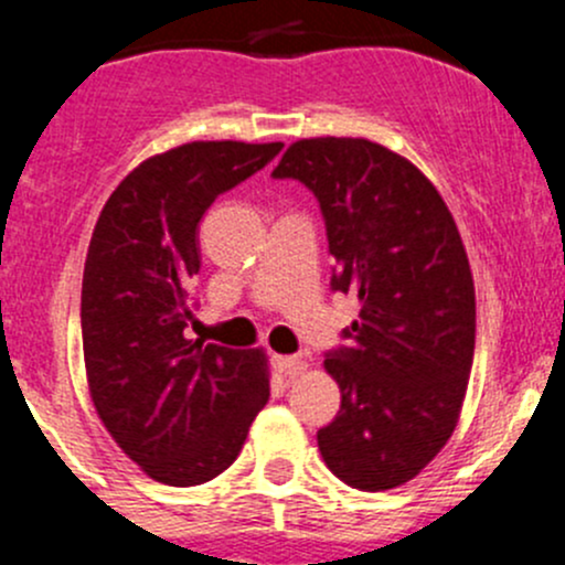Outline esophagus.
<instances>
[{
	"mask_svg": "<svg viewBox=\"0 0 565 565\" xmlns=\"http://www.w3.org/2000/svg\"><path fill=\"white\" fill-rule=\"evenodd\" d=\"M273 366L278 369V372L289 374V377H295V374L303 372L306 361L300 355H273Z\"/></svg>",
	"mask_w": 565,
	"mask_h": 565,
	"instance_id": "esophagus-1",
	"label": "esophagus"
}]
</instances>
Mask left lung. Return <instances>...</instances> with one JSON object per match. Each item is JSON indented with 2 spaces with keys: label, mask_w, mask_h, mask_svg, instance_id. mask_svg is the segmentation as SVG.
Wrapping results in <instances>:
<instances>
[{
  "label": "left lung",
  "mask_w": 565,
  "mask_h": 565,
  "mask_svg": "<svg viewBox=\"0 0 565 565\" xmlns=\"http://www.w3.org/2000/svg\"><path fill=\"white\" fill-rule=\"evenodd\" d=\"M273 177L315 193L330 289L361 303L324 352L341 409L319 454L350 487L393 489L446 446L470 377L476 289L454 215L413 163L366 139L295 141Z\"/></svg>",
  "instance_id": "obj_1"
}]
</instances>
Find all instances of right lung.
<instances>
[{
	"instance_id": "1",
	"label": "right lung",
	"mask_w": 565,
	"mask_h": 565,
	"mask_svg": "<svg viewBox=\"0 0 565 565\" xmlns=\"http://www.w3.org/2000/svg\"><path fill=\"white\" fill-rule=\"evenodd\" d=\"M281 141H191L134 169L95 224L84 262L89 393L117 446L169 487L221 476L270 396L265 355L185 339L199 221L265 169Z\"/></svg>"
}]
</instances>
